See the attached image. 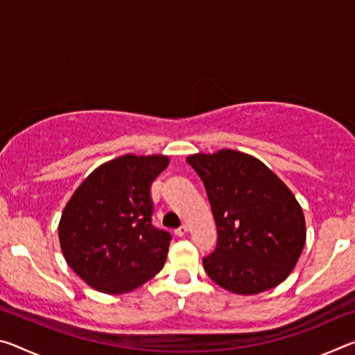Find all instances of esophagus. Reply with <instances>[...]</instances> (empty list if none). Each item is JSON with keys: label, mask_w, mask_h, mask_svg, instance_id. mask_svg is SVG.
<instances>
[{"label": "esophagus", "mask_w": 355, "mask_h": 355, "mask_svg": "<svg viewBox=\"0 0 355 355\" xmlns=\"http://www.w3.org/2000/svg\"><path fill=\"white\" fill-rule=\"evenodd\" d=\"M188 230H189V228H188V225H186V224H183V225H180L178 228H175V232H173V233H175V235H177V236H183V235H184V233H188Z\"/></svg>", "instance_id": "obj_1"}]
</instances>
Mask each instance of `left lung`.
I'll return each instance as SVG.
<instances>
[{
  "label": "left lung",
  "instance_id": "1",
  "mask_svg": "<svg viewBox=\"0 0 355 355\" xmlns=\"http://www.w3.org/2000/svg\"><path fill=\"white\" fill-rule=\"evenodd\" d=\"M205 186L218 244L203 258L208 277L235 294L282 284L305 245V218L288 186L260 159L224 148L186 158Z\"/></svg>",
  "mask_w": 355,
  "mask_h": 355
}]
</instances>
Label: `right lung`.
<instances>
[{
	"label": "right lung",
	"instance_id": "obj_1",
	"mask_svg": "<svg viewBox=\"0 0 355 355\" xmlns=\"http://www.w3.org/2000/svg\"><path fill=\"white\" fill-rule=\"evenodd\" d=\"M169 158L123 155L97 167L78 186L59 220L69 266L106 294L139 288L163 269L171 233L152 225L150 188Z\"/></svg>",
	"mask_w": 355,
	"mask_h": 355
}]
</instances>
